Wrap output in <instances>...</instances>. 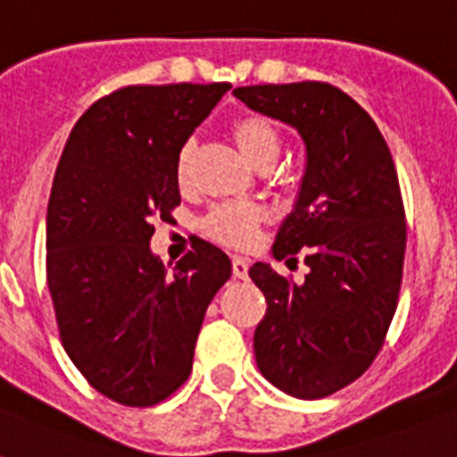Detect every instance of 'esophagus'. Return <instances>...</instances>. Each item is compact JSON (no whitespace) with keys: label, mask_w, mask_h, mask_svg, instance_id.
<instances>
[{"label":"esophagus","mask_w":457,"mask_h":457,"mask_svg":"<svg viewBox=\"0 0 457 457\" xmlns=\"http://www.w3.org/2000/svg\"><path fill=\"white\" fill-rule=\"evenodd\" d=\"M232 274L237 278H248V260L239 258V255H232Z\"/></svg>","instance_id":"esophagus-1"}]
</instances>
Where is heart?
I'll return each mask as SVG.
<instances>
[{"mask_svg": "<svg viewBox=\"0 0 457 457\" xmlns=\"http://www.w3.org/2000/svg\"><path fill=\"white\" fill-rule=\"evenodd\" d=\"M232 139L239 145L241 155L255 170L271 167L281 153V132L264 116L239 118L232 125ZM190 155H193V144H186L176 160V181L181 187L190 183ZM260 222H262V211L258 206L218 204L202 220V232L225 246L246 248L258 235Z\"/></svg>", "mask_w": 457, "mask_h": 457, "instance_id": "b5f03b06", "label": "heart"}]
</instances>
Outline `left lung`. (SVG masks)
<instances>
[{
	"instance_id": "left-lung-1",
	"label": "left lung",
	"mask_w": 457,
	"mask_h": 457,
	"mask_svg": "<svg viewBox=\"0 0 457 457\" xmlns=\"http://www.w3.org/2000/svg\"><path fill=\"white\" fill-rule=\"evenodd\" d=\"M235 97L306 144L300 199L274 255L302 251L309 274L295 283L262 262L248 274L267 300L253 337L260 371L283 393L320 400L362 377L386 344L406 248L397 170L377 122L337 86H244Z\"/></svg>"
}]
</instances>
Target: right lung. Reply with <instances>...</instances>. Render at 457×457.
I'll return each mask as SVG.
<instances>
[{
    "mask_svg": "<svg viewBox=\"0 0 457 457\" xmlns=\"http://www.w3.org/2000/svg\"><path fill=\"white\" fill-rule=\"evenodd\" d=\"M229 83L125 86L79 118L53 179L46 278L64 351L92 388L155 406L193 370L206 306L232 274L197 239L174 271L148 248L181 204L176 160Z\"/></svg>",
    "mask_w": 457,
    "mask_h": 457,
    "instance_id": "obj_1",
    "label": "right lung"
}]
</instances>
